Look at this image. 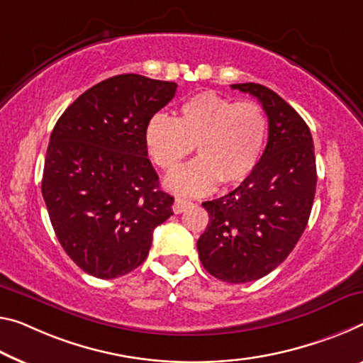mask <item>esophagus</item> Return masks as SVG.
<instances>
[{
    "mask_svg": "<svg viewBox=\"0 0 363 363\" xmlns=\"http://www.w3.org/2000/svg\"><path fill=\"white\" fill-rule=\"evenodd\" d=\"M191 206H193L191 201L177 198L175 203H174V208H172V209H174L175 214H182V213H185V211H186L188 208H191Z\"/></svg>",
    "mask_w": 363,
    "mask_h": 363,
    "instance_id": "34e87169",
    "label": "esophagus"
}]
</instances>
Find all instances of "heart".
<instances>
[{"instance_id":"b5f03b06","label":"heart","mask_w":363,"mask_h":363,"mask_svg":"<svg viewBox=\"0 0 363 363\" xmlns=\"http://www.w3.org/2000/svg\"><path fill=\"white\" fill-rule=\"evenodd\" d=\"M269 121L253 100L232 102L216 92H201L180 105L177 118L154 115L146 126L150 159L165 172L175 170L196 147L199 157L165 180L172 191L188 196L209 193L217 183H238L258 165Z\"/></svg>"}]
</instances>
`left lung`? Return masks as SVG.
I'll return each mask as SVG.
<instances>
[{"mask_svg": "<svg viewBox=\"0 0 363 363\" xmlns=\"http://www.w3.org/2000/svg\"><path fill=\"white\" fill-rule=\"evenodd\" d=\"M230 87L258 99L269 135L240 186L203 203L209 224L196 245L211 276L245 284L276 269L302 237L315 199L316 159L310 128L286 100L255 82Z\"/></svg>", "mask_w": 363, "mask_h": 363, "instance_id": "obj_1", "label": "left lung"}]
</instances>
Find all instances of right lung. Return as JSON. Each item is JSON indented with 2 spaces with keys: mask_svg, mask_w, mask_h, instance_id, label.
I'll use <instances>...</instances> for the list:
<instances>
[{
  "mask_svg": "<svg viewBox=\"0 0 363 363\" xmlns=\"http://www.w3.org/2000/svg\"><path fill=\"white\" fill-rule=\"evenodd\" d=\"M175 82L108 77L77 97L55 125L42 194L66 255L94 277L115 279L147 258L154 228L174 214L147 159L146 126Z\"/></svg>",
  "mask_w": 363,
  "mask_h": 363,
  "instance_id": "obj_1",
  "label": "right lung"
}]
</instances>
